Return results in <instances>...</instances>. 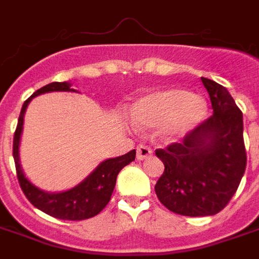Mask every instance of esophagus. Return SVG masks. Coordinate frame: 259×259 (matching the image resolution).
Wrapping results in <instances>:
<instances>
[{"label":"esophagus","mask_w":259,"mask_h":259,"mask_svg":"<svg viewBox=\"0 0 259 259\" xmlns=\"http://www.w3.org/2000/svg\"><path fill=\"white\" fill-rule=\"evenodd\" d=\"M136 157H137V159L139 161H143V159H146V158L148 157H151L152 155V150L150 148V147H147V146H139L137 147V150H136Z\"/></svg>","instance_id":"34e87169"}]
</instances>
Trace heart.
<instances>
[{
  "label": "heart",
  "instance_id": "obj_1",
  "mask_svg": "<svg viewBox=\"0 0 259 259\" xmlns=\"http://www.w3.org/2000/svg\"><path fill=\"white\" fill-rule=\"evenodd\" d=\"M206 102L204 98L182 89H168L151 93L136 102L132 119L139 127L165 126L170 136L185 135L205 119Z\"/></svg>",
  "mask_w": 259,
  "mask_h": 259
}]
</instances>
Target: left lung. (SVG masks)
Instances as JSON below:
<instances>
[{
	"instance_id": "left-lung-1",
	"label": "left lung",
	"mask_w": 259,
	"mask_h": 259,
	"mask_svg": "<svg viewBox=\"0 0 259 259\" xmlns=\"http://www.w3.org/2000/svg\"><path fill=\"white\" fill-rule=\"evenodd\" d=\"M212 113L180 143L155 150L165 165L158 200L185 217H208L228 205L247 166L243 113L223 85L201 77Z\"/></svg>"
}]
</instances>
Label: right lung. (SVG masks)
Wrapping results in <instances>:
<instances>
[{
	"instance_id": "right-lung-1",
	"label": "right lung",
	"mask_w": 259,
	"mask_h": 259,
	"mask_svg": "<svg viewBox=\"0 0 259 259\" xmlns=\"http://www.w3.org/2000/svg\"><path fill=\"white\" fill-rule=\"evenodd\" d=\"M70 83L68 81H54L50 84L38 89L33 93L30 98H27L22 107L18 126L14 135V159L16 166V175L22 191L25 193L26 198L30 201L33 205L38 208L40 211L46 212L51 217L64 221H83L89 218L96 217L97 213L107 206L111 200V195L115 189L116 176L132 161H135L136 150H132L122 157L111 158L101 162L91 175H89L80 185L73 189L62 193H46V191L37 189L36 186L31 185L26 179L23 170L19 163V140L23 127V116H25L26 108L29 105L33 97H37L42 93L50 91H70Z\"/></svg>"
}]
</instances>
